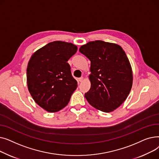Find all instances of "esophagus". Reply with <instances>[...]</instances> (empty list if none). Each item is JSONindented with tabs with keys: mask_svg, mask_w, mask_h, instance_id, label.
Wrapping results in <instances>:
<instances>
[{
	"mask_svg": "<svg viewBox=\"0 0 159 159\" xmlns=\"http://www.w3.org/2000/svg\"><path fill=\"white\" fill-rule=\"evenodd\" d=\"M83 80H84V78H83V77H80V78H79V79H78V80H79V82H82Z\"/></svg>",
	"mask_w": 159,
	"mask_h": 159,
	"instance_id": "34e87169",
	"label": "esophagus"
}]
</instances>
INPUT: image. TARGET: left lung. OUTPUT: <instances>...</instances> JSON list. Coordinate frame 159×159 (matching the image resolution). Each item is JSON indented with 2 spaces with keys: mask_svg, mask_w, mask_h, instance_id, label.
Segmentation results:
<instances>
[{
  "mask_svg": "<svg viewBox=\"0 0 159 159\" xmlns=\"http://www.w3.org/2000/svg\"><path fill=\"white\" fill-rule=\"evenodd\" d=\"M79 52L91 61V88L85 97L91 106L109 113L128 97L133 84L131 66L119 45L102 40L91 41Z\"/></svg>",
  "mask_w": 159,
  "mask_h": 159,
  "instance_id": "8db88e82",
  "label": "left lung"
}]
</instances>
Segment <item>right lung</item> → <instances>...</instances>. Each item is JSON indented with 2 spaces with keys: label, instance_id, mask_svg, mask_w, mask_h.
<instances>
[{
  "label": "right lung",
  "instance_id": "add662e5",
  "mask_svg": "<svg viewBox=\"0 0 159 159\" xmlns=\"http://www.w3.org/2000/svg\"><path fill=\"white\" fill-rule=\"evenodd\" d=\"M75 44L54 41L33 53L27 67V84L35 102L54 113L68 104L77 87L68 61L77 52Z\"/></svg>",
  "mask_w": 159,
  "mask_h": 159
}]
</instances>
